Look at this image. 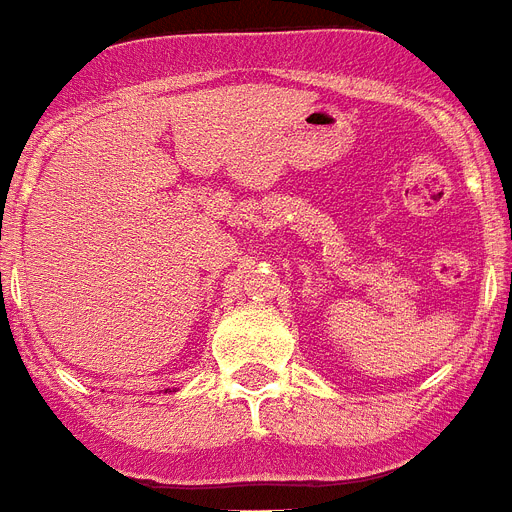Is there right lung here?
Instances as JSON below:
<instances>
[{
    "instance_id": "obj_1",
    "label": "right lung",
    "mask_w": 512,
    "mask_h": 512,
    "mask_svg": "<svg viewBox=\"0 0 512 512\" xmlns=\"http://www.w3.org/2000/svg\"><path fill=\"white\" fill-rule=\"evenodd\" d=\"M166 391H169V388H166Z\"/></svg>"
}]
</instances>
